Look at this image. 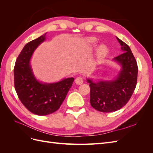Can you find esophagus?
I'll return each instance as SVG.
<instances>
[{"label": "esophagus", "mask_w": 153, "mask_h": 153, "mask_svg": "<svg viewBox=\"0 0 153 153\" xmlns=\"http://www.w3.org/2000/svg\"><path fill=\"white\" fill-rule=\"evenodd\" d=\"M75 83L77 85H81L84 83V80L82 77H77L75 79Z\"/></svg>", "instance_id": "1"}]
</instances>
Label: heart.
Segmentation results:
<instances>
[{"instance_id":"obj_1","label":"heart","mask_w":153,"mask_h":153,"mask_svg":"<svg viewBox=\"0 0 153 153\" xmlns=\"http://www.w3.org/2000/svg\"><path fill=\"white\" fill-rule=\"evenodd\" d=\"M87 42L91 45H95L97 43V39L95 38H89L87 39ZM108 53V49L105 45H100L97 52V58L98 61L104 59Z\"/></svg>"}]
</instances>
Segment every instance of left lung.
<instances>
[{"instance_id": "left-lung-1", "label": "left lung", "mask_w": 153, "mask_h": 153, "mask_svg": "<svg viewBox=\"0 0 153 153\" xmlns=\"http://www.w3.org/2000/svg\"><path fill=\"white\" fill-rule=\"evenodd\" d=\"M116 39L122 50V53L112 60L121 68L117 75L110 80L87 78L91 88V105L102 112H112L123 107L130 99L137 85L136 60L129 46L117 37Z\"/></svg>"}]
</instances>
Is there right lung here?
I'll use <instances>...</instances> for the list:
<instances>
[{"label": "right lung", "instance_id": "1", "mask_svg": "<svg viewBox=\"0 0 153 153\" xmlns=\"http://www.w3.org/2000/svg\"><path fill=\"white\" fill-rule=\"evenodd\" d=\"M46 34L25 45L14 68L15 87L18 98L30 112L38 115H48L57 110L75 80L71 77L46 83L35 76L30 64L31 58L36 49L46 40Z\"/></svg>", "mask_w": 153, "mask_h": 153}]
</instances>
